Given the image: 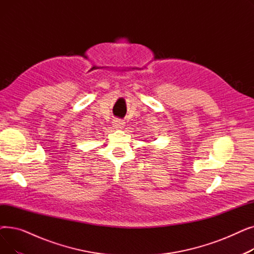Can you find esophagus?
<instances>
[{"label":"esophagus","instance_id":"esophagus-1","mask_svg":"<svg viewBox=\"0 0 254 254\" xmlns=\"http://www.w3.org/2000/svg\"><path fill=\"white\" fill-rule=\"evenodd\" d=\"M112 126L116 129H123V127H125V122H124V120H122V119L116 118V119H114L113 122H112Z\"/></svg>","mask_w":254,"mask_h":254}]
</instances>
